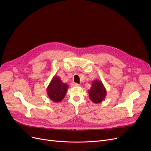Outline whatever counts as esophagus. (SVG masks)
<instances>
[{"label":"esophagus","instance_id":"1","mask_svg":"<svg viewBox=\"0 0 151 151\" xmlns=\"http://www.w3.org/2000/svg\"><path fill=\"white\" fill-rule=\"evenodd\" d=\"M70 85H71L72 87H77V86H79V84H77V83H72Z\"/></svg>","mask_w":151,"mask_h":151}]
</instances>
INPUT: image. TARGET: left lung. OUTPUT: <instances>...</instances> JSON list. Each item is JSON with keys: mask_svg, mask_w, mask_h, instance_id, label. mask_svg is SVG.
Segmentation results:
<instances>
[{"mask_svg": "<svg viewBox=\"0 0 151 151\" xmlns=\"http://www.w3.org/2000/svg\"><path fill=\"white\" fill-rule=\"evenodd\" d=\"M89 98L94 103H101L106 96V90L102 82L99 80L93 81L92 85L88 90Z\"/></svg>", "mask_w": 151, "mask_h": 151, "instance_id": "left-lung-1", "label": "left lung"}]
</instances>
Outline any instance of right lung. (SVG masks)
I'll use <instances>...</instances> for the list:
<instances>
[{"label":"right lung","mask_w":151,"mask_h":151,"mask_svg":"<svg viewBox=\"0 0 151 151\" xmlns=\"http://www.w3.org/2000/svg\"><path fill=\"white\" fill-rule=\"evenodd\" d=\"M68 85L63 83L58 76H54L47 88L48 98L52 101L59 103L65 98Z\"/></svg>","instance_id":"right-lung-1"}]
</instances>
